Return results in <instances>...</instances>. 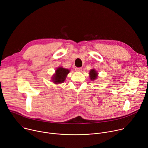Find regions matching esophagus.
<instances>
[{
	"label": "esophagus",
	"instance_id": "1",
	"mask_svg": "<svg viewBox=\"0 0 148 148\" xmlns=\"http://www.w3.org/2000/svg\"><path fill=\"white\" fill-rule=\"evenodd\" d=\"M75 71H77V72H80V71H82V69H81V68H75Z\"/></svg>",
	"mask_w": 148,
	"mask_h": 148
}]
</instances>
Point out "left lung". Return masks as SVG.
Wrapping results in <instances>:
<instances>
[{"label": "left lung", "mask_w": 148, "mask_h": 148, "mask_svg": "<svg viewBox=\"0 0 148 148\" xmlns=\"http://www.w3.org/2000/svg\"><path fill=\"white\" fill-rule=\"evenodd\" d=\"M89 74H90V79H91L92 81L95 80L98 77V73H97V71L94 69H91L90 71Z\"/></svg>", "instance_id": "8db88e82"}]
</instances>
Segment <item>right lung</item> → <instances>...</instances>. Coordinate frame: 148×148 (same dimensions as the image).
<instances>
[{
  "mask_svg": "<svg viewBox=\"0 0 148 148\" xmlns=\"http://www.w3.org/2000/svg\"><path fill=\"white\" fill-rule=\"evenodd\" d=\"M69 72V70L64 69L61 67L57 68L56 70V73L52 77V81L56 84L62 83L65 81Z\"/></svg>",
  "mask_w": 148,
  "mask_h": 148,
  "instance_id": "1",
  "label": "right lung"
}]
</instances>
